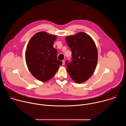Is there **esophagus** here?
Wrapping results in <instances>:
<instances>
[{
	"instance_id": "1",
	"label": "esophagus",
	"mask_w": 126,
	"mask_h": 126,
	"mask_svg": "<svg viewBox=\"0 0 126 126\" xmlns=\"http://www.w3.org/2000/svg\"><path fill=\"white\" fill-rule=\"evenodd\" d=\"M62 62H63V63H62V65H65V60H63V61H62Z\"/></svg>"
}]
</instances>
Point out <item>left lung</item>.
Returning <instances> with one entry per match:
<instances>
[{"label":"left lung","mask_w":126,"mask_h":126,"mask_svg":"<svg viewBox=\"0 0 126 126\" xmlns=\"http://www.w3.org/2000/svg\"><path fill=\"white\" fill-rule=\"evenodd\" d=\"M66 41L72 54V61L66 62L67 72L76 83L85 82L96 69L98 61L96 44L93 39L83 32L66 36Z\"/></svg>","instance_id":"obj_1"}]
</instances>
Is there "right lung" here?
I'll use <instances>...</instances> for the list:
<instances>
[{"instance_id": "add662e5", "label": "right lung", "mask_w": 126, "mask_h": 126, "mask_svg": "<svg viewBox=\"0 0 126 126\" xmlns=\"http://www.w3.org/2000/svg\"><path fill=\"white\" fill-rule=\"evenodd\" d=\"M56 35L42 31L34 34L29 40L25 51V60L32 75L46 82L51 79L62 64L57 59V51L53 47Z\"/></svg>"}]
</instances>
